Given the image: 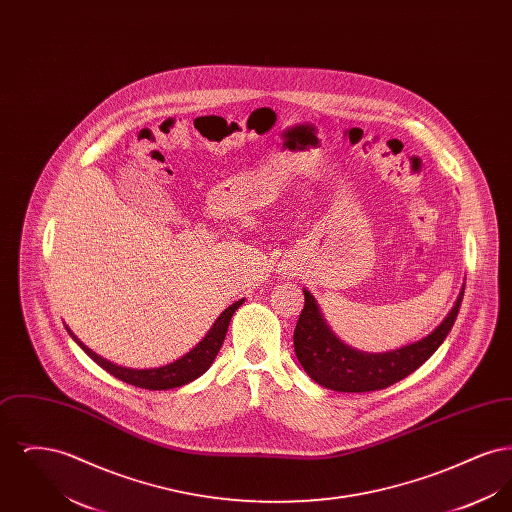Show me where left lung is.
<instances>
[{"label":"left lung","mask_w":512,"mask_h":512,"mask_svg":"<svg viewBox=\"0 0 512 512\" xmlns=\"http://www.w3.org/2000/svg\"><path fill=\"white\" fill-rule=\"evenodd\" d=\"M303 293L305 305L293 332V347L299 363L317 384L328 390L363 393L384 390L403 380L436 353L457 320L464 288L451 313L430 336L378 355L361 353L341 343L324 324L315 297L307 290Z\"/></svg>","instance_id":"left-lung-1"}]
</instances>
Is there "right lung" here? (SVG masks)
<instances>
[{
	"label": "right lung",
	"mask_w": 512,
	"mask_h": 512,
	"mask_svg": "<svg viewBox=\"0 0 512 512\" xmlns=\"http://www.w3.org/2000/svg\"><path fill=\"white\" fill-rule=\"evenodd\" d=\"M244 303V299L232 303L213 324V328L207 332V336L195 345L190 353H186L182 359L174 361L171 365L159 366V368H147V370H134V368H124V366L113 365L105 359H101L92 349H88L84 343L74 341L98 363L103 370H107L109 374H113L115 378H119L122 382L136 386V388H144V390H172V388H180L188 382H192L195 378H199L209 366L213 365L217 353H219L220 345L226 338V330L230 324V318L236 313V309Z\"/></svg>",
	"instance_id": "right-lung-1"
}]
</instances>
